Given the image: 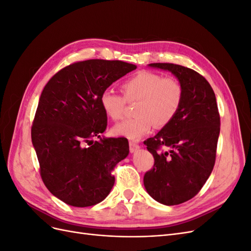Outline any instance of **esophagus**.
I'll list each match as a JSON object with an SVG mask.
<instances>
[{
  "label": "esophagus",
  "mask_w": 251,
  "mask_h": 251,
  "mask_svg": "<svg viewBox=\"0 0 251 251\" xmlns=\"http://www.w3.org/2000/svg\"><path fill=\"white\" fill-rule=\"evenodd\" d=\"M139 149V144L138 143H136V142H134V141H130V151H137Z\"/></svg>",
  "instance_id": "34e87169"
}]
</instances>
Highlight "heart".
Masks as SVG:
<instances>
[{
	"instance_id": "b5f03b06",
	"label": "heart",
	"mask_w": 251,
	"mask_h": 251,
	"mask_svg": "<svg viewBox=\"0 0 251 251\" xmlns=\"http://www.w3.org/2000/svg\"><path fill=\"white\" fill-rule=\"evenodd\" d=\"M121 93L124 96L104 91L100 105L105 115L117 121L124 118L126 103L136 102V116L113 128L115 135L136 140L150 133L154 126L163 127L176 117L183 101L184 89L176 77L140 71L123 82Z\"/></svg>"
}]
</instances>
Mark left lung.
I'll return each mask as SVG.
<instances>
[{
    "label": "left lung",
    "instance_id": "1",
    "mask_svg": "<svg viewBox=\"0 0 251 251\" xmlns=\"http://www.w3.org/2000/svg\"><path fill=\"white\" fill-rule=\"evenodd\" d=\"M150 66L171 71L184 89L176 117L144 143L154 157L153 168L143 177L147 192L164 205H177L194 198L214 169L220 114L214 90L201 74L171 63Z\"/></svg>",
    "mask_w": 251,
    "mask_h": 251
}]
</instances>
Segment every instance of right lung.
Here are the masks:
<instances>
[{
	"label": "right lung",
	"mask_w": 251,
	"mask_h": 251,
	"mask_svg": "<svg viewBox=\"0 0 251 251\" xmlns=\"http://www.w3.org/2000/svg\"><path fill=\"white\" fill-rule=\"evenodd\" d=\"M136 68L121 60H81L63 68L45 86L31 138L44 184L63 202L92 206L111 192L113 171L127 156L128 141L91 139L100 137L108 125L101 94Z\"/></svg>",
	"instance_id": "add662e5"
}]
</instances>
